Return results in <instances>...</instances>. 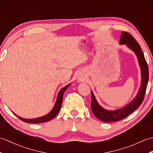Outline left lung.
<instances>
[{
  "label": "left lung",
  "instance_id": "obj_1",
  "mask_svg": "<svg viewBox=\"0 0 153 153\" xmlns=\"http://www.w3.org/2000/svg\"><path fill=\"white\" fill-rule=\"evenodd\" d=\"M120 45H126L134 52L137 57L141 71V83L137 96L131 102L122 108L116 110H107L99 105L91 91V108L97 118L105 122H114L121 120L138 108L143 101L146 89L149 81V67L143 53L140 45L132 35L128 32H122L120 40Z\"/></svg>",
  "mask_w": 153,
  "mask_h": 153
}]
</instances>
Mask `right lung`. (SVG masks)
<instances>
[{
  "mask_svg": "<svg viewBox=\"0 0 153 153\" xmlns=\"http://www.w3.org/2000/svg\"><path fill=\"white\" fill-rule=\"evenodd\" d=\"M70 85V84L66 85V87H64V88H62L60 91L59 93H58V94L56 101V102H55V105L53 107V108L52 109L51 111L48 114H47V115H45L44 116H42V117H39V118H37L25 119V118H21V117L17 116L14 113V114L16 116L18 117V118H19L21 120H22L23 122H26V123H43V122H46L49 121V120L54 118V117L58 114V112H59V111L60 110V108H61L62 103V99H63L64 93L65 92V91L67 89L68 87H69Z\"/></svg>",
  "mask_w": 153,
  "mask_h": 153,
  "instance_id": "obj_1",
  "label": "right lung"
}]
</instances>
